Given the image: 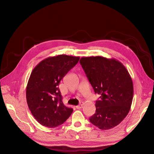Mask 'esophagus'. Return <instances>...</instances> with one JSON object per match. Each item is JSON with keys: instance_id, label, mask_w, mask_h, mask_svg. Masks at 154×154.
<instances>
[{"instance_id": "34e87169", "label": "esophagus", "mask_w": 154, "mask_h": 154, "mask_svg": "<svg viewBox=\"0 0 154 154\" xmlns=\"http://www.w3.org/2000/svg\"><path fill=\"white\" fill-rule=\"evenodd\" d=\"M82 106H83V103H80L79 105H78V106H76V108L78 109H80L82 108Z\"/></svg>"}]
</instances>
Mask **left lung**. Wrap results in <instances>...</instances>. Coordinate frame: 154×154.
<instances>
[{
  "instance_id": "obj_1",
  "label": "left lung",
  "mask_w": 154,
  "mask_h": 154,
  "mask_svg": "<svg viewBox=\"0 0 154 154\" xmlns=\"http://www.w3.org/2000/svg\"><path fill=\"white\" fill-rule=\"evenodd\" d=\"M80 63L95 94L96 110L90 122L101 130L119 125L130 111L134 95L132 78L124 65L101 56L82 57Z\"/></svg>"
}]
</instances>
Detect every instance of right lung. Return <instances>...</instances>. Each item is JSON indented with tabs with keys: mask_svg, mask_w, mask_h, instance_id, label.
Instances as JSON below:
<instances>
[{
	"mask_svg": "<svg viewBox=\"0 0 154 154\" xmlns=\"http://www.w3.org/2000/svg\"><path fill=\"white\" fill-rule=\"evenodd\" d=\"M79 59L64 54L49 57L32 71L26 88L27 102L32 114L42 125L58 127L72 114L73 109L63 105L58 86Z\"/></svg>",
	"mask_w": 154,
	"mask_h": 154,
	"instance_id": "right-lung-1",
	"label": "right lung"
}]
</instances>
